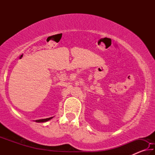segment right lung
Listing matches in <instances>:
<instances>
[{
	"instance_id": "add662e5",
	"label": "right lung",
	"mask_w": 155,
	"mask_h": 155,
	"mask_svg": "<svg viewBox=\"0 0 155 155\" xmlns=\"http://www.w3.org/2000/svg\"><path fill=\"white\" fill-rule=\"evenodd\" d=\"M52 117H49V118H46V119H41V120H35L36 122H47L48 121V120H51Z\"/></svg>"
}]
</instances>
